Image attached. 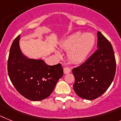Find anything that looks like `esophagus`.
<instances>
[{
    "instance_id": "obj_1",
    "label": "esophagus",
    "mask_w": 121,
    "mask_h": 121,
    "mask_svg": "<svg viewBox=\"0 0 121 121\" xmlns=\"http://www.w3.org/2000/svg\"><path fill=\"white\" fill-rule=\"evenodd\" d=\"M63 70H64V73H65V74H67V73H69V72H71V69H69V68H67V67L64 68Z\"/></svg>"
}]
</instances>
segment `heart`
Segmentation results:
<instances>
[{"instance_id": "heart-1", "label": "heart", "mask_w": 121, "mask_h": 121, "mask_svg": "<svg viewBox=\"0 0 121 121\" xmlns=\"http://www.w3.org/2000/svg\"><path fill=\"white\" fill-rule=\"evenodd\" d=\"M94 35L77 32L67 38L61 43L60 47L68 51V57L73 63H80L86 58L95 44Z\"/></svg>"}]
</instances>
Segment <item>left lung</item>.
<instances>
[{
  "label": "left lung",
  "mask_w": 121,
  "mask_h": 121,
  "mask_svg": "<svg viewBox=\"0 0 121 121\" xmlns=\"http://www.w3.org/2000/svg\"><path fill=\"white\" fill-rule=\"evenodd\" d=\"M97 36V50L72 69L75 77L73 90L84 99L93 100L102 95L116 73V59L111 43L100 31Z\"/></svg>",
  "instance_id": "8db88e82"
}]
</instances>
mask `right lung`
I'll list each match as a JSON object with an SVG mask.
<instances>
[{"label":"right lung","instance_id":"1","mask_svg":"<svg viewBox=\"0 0 121 121\" xmlns=\"http://www.w3.org/2000/svg\"><path fill=\"white\" fill-rule=\"evenodd\" d=\"M20 35L13 42L8 60V73L11 83L27 99L38 101L52 94L63 69L58 63L49 66L43 60L27 58L19 47Z\"/></svg>","mask_w":121,"mask_h":121}]
</instances>
